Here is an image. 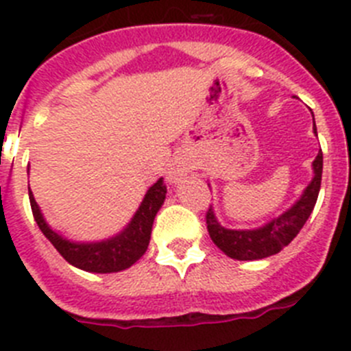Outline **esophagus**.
<instances>
[{
	"label": "esophagus",
	"mask_w": 351,
	"mask_h": 351,
	"mask_svg": "<svg viewBox=\"0 0 351 351\" xmlns=\"http://www.w3.org/2000/svg\"><path fill=\"white\" fill-rule=\"evenodd\" d=\"M185 173H187V168L183 166V162H175L168 171L169 182H176V180H180L182 176H185Z\"/></svg>",
	"instance_id": "esophagus-1"
}]
</instances>
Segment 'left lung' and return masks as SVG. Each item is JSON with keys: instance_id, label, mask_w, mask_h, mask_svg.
<instances>
[{"instance_id": "obj_1", "label": "left lung", "mask_w": 351, "mask_h": 351, "mask_svg": "<svg viewBox=\"0 0 351 351\" xmlns=\"http://www.w3.org/2000/svg\"><path fill=\"white\" fill-rule=\"evenodd\" d=\"M313 131L317 132L313 119ZM322 169H324V154L318 152L317 159L313 160V180L304 189L299 201L290 210L282 213L278 219L271 220L266 226L252 230H234L226 229L219 223L211 206L206 211V226L210 238L220 250L230 258L236 261H258L269 255L278 254L283 246L289 245L299 230L309 219L317 203L318 192L322 183Z\"/></svg>"}]
</instances>
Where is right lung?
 Listing matches in <instances>:
<instances>
[{
    "mask_svg": "<svg viewBox=\"0 0 351 351\" xmlns=\"http://www.w3.org/2000/svg\"><path fill=\"white\" fill-rule=\"evenodd\" d=\"M166 192H168L166 183L162 178H159L148 189L140 208L121 234L97 243H73L50 229L49 223L43 219L40 206L34 201L31 189L29 203L40 230L71 266L89 271V273H117V271L131 267L147 252L154 219L159 208L162 206Z\"/></svg>",
    "mask_w": 351,
    "mask_h": 351,
    "instance_id": "add662e5",
    "label": "right lung"
}]
</instances>
